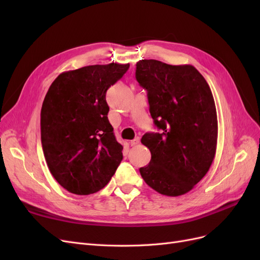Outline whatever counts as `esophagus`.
I'll return each mask as SVG.
<instances>
[{
  "label": "esophagus",
  "instance_id": "esophagus-1",
  "mask_svg": "<svg viewBox=\"0 0 260 260\" xmlns=\"http://www.w3.org/2000/svg\"><path fill=\"white\" fill-rule=\"evenodd\" d=\"M139 143H140V138H136V139H133V140L131 141V142H130L131 146H137Z\"/></svg>",
  "mask_w": 260,
  "mask_h": 260
}]
</instances>
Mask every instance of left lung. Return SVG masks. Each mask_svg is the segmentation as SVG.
Listing matches in <instances>:
<instances>
[{
  "label": "left lung",
  "mask_w": 260,
  "mask_h": 260,
  "mask_svg": "<svg viewBox=\"0 0 260 260\" xmlns=\"http://www.w3.org/2000/svg\"><path fill=\"white\" fill-rule=\"evenodd\" d=\"M136 78L147 91L149 113L161 130L141 139L152 158L140 174L156 192L183 195L205 177L215 158L218 120L211 90L192 65L142 59Z\"/></svg>",
  "instance_id": "left-lung-1"
}]
</instances>
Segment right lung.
Here are the masks:
<instances>
[{"mask_svg": "<svg viewBox=\"0 0 260 260\" xmlns=\"http://www.w3.org/2000/svg\"><path fill=\"white\" fill-rule=\"evenodd\" d=\"M129 64L111 62L61 73L41 108V143L52 176L70 193L103 188L122 160V145L109 123L108 88Z\"/></svg>", "mask_w": 260, "mask_h": 260, "instance_id": "1", "label": "right lung"}]
</instances>
